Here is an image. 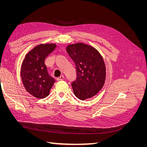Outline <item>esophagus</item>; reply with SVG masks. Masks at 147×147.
I'll return each mask as SVG.
<instances>
[{"instance_id":"esophagus-1","label":"esophagus","mask_w":147,"mask_h":147,"mask_svg":"<svg viewBox=\"0 0 147 147\" xmlns=\"http://www.w3.org/2000/svg\"><path fill=\"white\" fill-rule=\"evenodd\" d=\"M64 78V76H63V75H62V76H61V77H58L57 78V80L58 81H59V80H63Z\"/></svg>"}]
</instances>
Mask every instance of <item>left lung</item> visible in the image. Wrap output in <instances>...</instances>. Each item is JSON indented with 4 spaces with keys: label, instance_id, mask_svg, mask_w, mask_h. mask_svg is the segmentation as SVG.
Returning <instances> with one entry per match:
<instances>
[{
    "label": "left lung",
    "instance_id": "obj_1",
    "mask_svg": "<svg viewBox=\"0 0 147 147\" xmlns=\"http://www.w3.org/2000/svg\"><path fill=\"white\" fill-rule=\"evenodd\" d=\"M67 51L76 65L77 78L71 84L75 96L82 100L94 96L105 80V65L100 53L82 43L68 45Z\"/></svg>",
    "mask_w": 147,
    "mask_h": 147
}]
</instances>
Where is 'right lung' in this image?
I'll use <instances>...</instances> for the list:
<instances>
[{
	"label": "right lung",
	"instance_id": "obj_1",
	"mask_svg": "<svg viewBox=\"0 0 147 147\" xmlns=\"http://www.w3.org/2000/svg\"><path fill=\"white\" fill-rule=\"evenodd\" d=\"M56 45L40 44L26 55L21 68L23 85L29 93L37 98H45L50 94L55 80L50 76L45 61Z\"/></svg>",
	"mask_w": 147,
	"mask_h": 147
}]
</instances>
